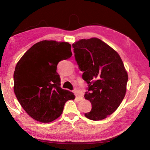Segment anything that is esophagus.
Wrapping results in <instances>:
<instances>
[{"label":"esophagus","instance_id":"34e87169","mask_svg":"<svg viewBox=\"0 0 150 150\" xmlns=\"http://www.w3.org/2000/svg\"><path fill=\"white\" fill-rule=\"evenodd\" d=\"M74 94L76 95V98L78 99L79 101L82 100V99H83V97L81 96H80L79 94L78 93V91H74Z\"/></svg>","mask_w":150,"mask_h":150}]
</instances>
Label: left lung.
Listing matches in <instances>:
<instances>
[{
  "mask_svg": "<svg viewBox=\"0 0 150 150\" xmlns=\"http://www.w3.org/2000/svg\"><path fill=\"white\" fill-rule=\"evenodd\" d=\"M72 47L83 79L89 84L84 98L92 108L84 116L93 121L105 119L126 94L128 75L123 62L115 49L96 38L80 39Z\"/></svg>",
  "mask_w": 150,
  "mask_h": 150,
  "instance_id": "8db88e82",
  "label": "left lung"
}]
</instances>
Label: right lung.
I'll list each match as a JSON object with an SVG mask.
<instances>
[{
	"label": "right lung",
	"instance_id": "1",
	"mask_svg": "<svg viewBox=\"0 0 150 150\" xmlns=\"http://www.w3.org/2000/svg\"><path fill=\"white\" fill-rule=\"evenodd\" d=\"M67 42L44 40L34 44L17 63L13 91L22 107L35 120L50 122L59 117L66 102L75 99L61 88L59 62L72 56Z\"/></svg>",
	"mask_w": 150,
	"mask_h": 150
}]
</instances>
